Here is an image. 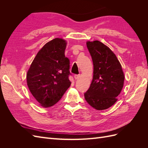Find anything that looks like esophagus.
<instances>
[{"label": "esophagus", "instance_id": "esophagus-1", "mask_svg": "<svg viewBox=\"0 0 148 148\" xmlns=\"http://www.w3.org/2000/svg\"><path fill=\"white\" fill-rule=\"evenodd\" d=\"M79 77H80L79 75H74V78L75 79H78L79 78Z\"/></svg>", "mask_w": 148, "mask_h": 148}]
</instances>
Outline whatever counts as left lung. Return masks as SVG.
<instances>
[{"mask_svg": "<svg viewBox=\"0 0 148 148\" xmlns=\"http://www.w3.org/2000/svg\"><path fill=\"white\" fill-rule=\"evenodd\" d=\"M94 71L90 87L84 94L93 108L102 110L109 108L117 101L124 83V74L120 62L110 48L99 41H88Z\"/></svg>", "mask_w": 148, "mask_h": 148, "instance_id": "left-lung-1", "label": "left lung"}]
</instances>
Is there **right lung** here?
Instances as JSON below:
<instances>
[{"label": "right lung", "mask_w": 148, "mask_h": 148, "mask_svg": "<svg viewBox=\"0 0 148 148\" xmlns=\"http://www.w3.org/2000/svg\"><path fill=\"white\" fill-rule=\"evenodd\" d=\"M66 46V41L60 38L46 43L36 56L26 75L30 92L46 108L56 104L71 84Z\"/></svg>", "instance_id": "right-lung-1"}]
</instances>
